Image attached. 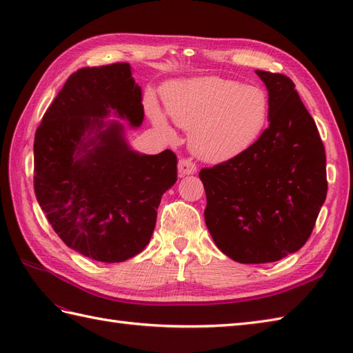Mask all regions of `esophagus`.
<instances>
[{"label": "esophagus", "instance_id": "1", "mask_svg": "<svg viewBox=\"0 0 353 353\" xmlns=\"http://www.w3.org/2000/svg\"><path fill=\"white\" fill-rule=\"evenodd\" d=\"M197 171V165L194 163L191 159H181L179 161V176H188V174H194Z\"/></svg>", "mask_w": 353, "mask_h": 353}]
</instances>
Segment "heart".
Here are the masks:
<instances>
[{"label":"heart","instance_id":"obj_1","mask_svg":"<svg viewBox=\"0 0 353 353\" xmlns=\"http://www.w3.org/2000/svg\"><path fill=\"white\" fill-rule=\"evenodd\" d=\"M172 121L190 132V145L200 159L224 162L245 152L264 130L270 101L264 89L215 76L190 79L163 95ZM150 117L162 129L167 118L150 101Z\"/></svg>","mask_w":353,"mask_h":353}]
</instances>
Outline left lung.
Returning <instances> with one entry per match:
<instances>
[{
  "mask_svg": "<svg viewBox=\"0 0 353 353\" xmlns=\"http://www.w3.org/2000/svg\"><path fill=\"white\" fill-rule=\"evenodd\" d=\"M268 91V121L234 159L201 168L205 221L216 247L241 264L274 262L308 241L327 192L323 142L283 74L256 71Z\"/></svg>",
  "mask_w": 353,
  "mask_h": 353,
  "instance_id": "obj_1",
  "label": "left lung"
}]
</instances>
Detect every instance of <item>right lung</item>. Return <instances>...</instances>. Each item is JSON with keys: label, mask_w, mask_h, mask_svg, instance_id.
Here are the masks:
<instances>
[{"label": "right lung", "mask_w": 353, "mask_h": 353, "mask_svg": "<svg viewBox=\"0 0 353 353\" xmlns=\"http://www.w3.org/2000/svg\"><path fill=\"white\" fill-rule=\"evenodd\" d=\"M129 63L81 68L68 77L34 134V194L70 247L95 261L141 253L154 230L162 194L177 181V157L133 152L124 127L144 119Z\"/></svg>", "instance_id": "right-lung-1"}]
</instances>
